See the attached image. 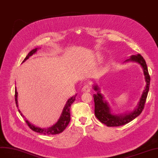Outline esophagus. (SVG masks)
<instances>
[{
    "label": "esophagus",
    "mask_w": 158,
    "mask_h": 158,
    "mask_svg": "<svg viewBox=\"0 0 158 158\" xmlns=\"http://www.w3.org/2000/svg\"><path fill=\"white\" fill-rule=\"evenodd\" d=\"M83 92H90L91 90V87L89 85H85L82 89Z\"/></svg>",
    "instance_id": "esophagus-1"
}]
</instances>
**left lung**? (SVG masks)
<instances>
[{
  "label": "left lung",
  "instance_id": "left-lung-1",
  "mask_svg": "<svg viewBox=\"0 0 158 158\" xmlns=\"http://www.w3.org/2000/svg\"><path fill=\"white\" fill-rule=\"evenodd\" d=\"M129 60L135 61L141 64L143 68L146 82H147V86H146L145 90L143 93V95L138 104V106L133 112L128 114H126L124 116H122L121 114L114 115L110 113L108 105L106 102V101H103V96H102L100 92L98 91L96 94H94V96H93L95 103V116L102 123L106 124V126L109 127L120 126L129 123L130 122L132 121L136 117H137V116L142 113L143 110L144 108V105L148 96L150 82V77L148 71L147 64H146L144 59L141 55L132 56L130 59H129ZM94 89L96 91L99 90L97 86H94Z\"/></svg>",
  "mask_w": 158,
  "mask_h": 158
}]
</instances>
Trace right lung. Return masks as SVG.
<instances>
[{
	"instance_id": "1",
	"label": "right lung",
	"mask_w": 158,
	"mask_h": 158,
	"mask_svg": "<svg viewBox=\"0 0 158 158\" xmlns=\"http://www.w3.org/2000/svg\"><path fill=\"white\" fill-rule=\"evenodd\" d=\"M36 51H37L36 48L32 50L27 55V56L25 57V58L24 59V60L23 61V62L26 61L29 58V56H31L33 54H34L35 52H36ZM76 96L77 95L73 96V97L69 98L66 104L65 105V107H64V108L63 109L62 113L60 116L59 120H58V122L54 126L49 127V128H40V127H38L36 126H34L31 123H30V122H29L27 120L25 119V122H26L27 124L32 131H36L37 133H41V134H44V135H56V134L62 133L64 130L66 129V127L68 126V124L69 123L70 119H71V118H70V107H71L72 104L75 102ZM17 92L16 88H15V103H16L17 107H18V106H17ZM18 110H19L20 114L23 116V117H24V116L23 115V114L21 113L19 109Z\"/></svg>"
}]
</instances>
